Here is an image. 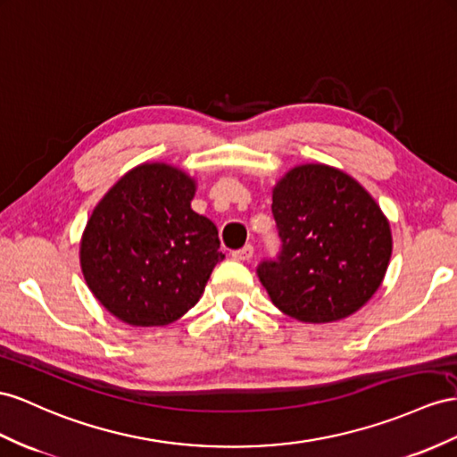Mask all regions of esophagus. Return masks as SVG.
<instances>
[{"label": "esophagus", "mask_w": 457, "mask_h": 457, "mask_svg": "<svg viewBox=\"0 0 457 457\" xmlns=\"http://www.w3.org/2000/svg\"><path fill=\"white\" fill-rule=\"evenodd\" d=\"M253 253H254L253 245H245V247H241V249H237V251H233V253H231V256H233V259H236V261L247 262V261H251V259H253Z\"/></svg>", "instance_id": "obj_1"}]
</instances>
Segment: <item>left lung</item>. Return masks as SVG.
Instances as JSON below:
<instances>
[{
	"label": "left lung",
	"mask_w": 457,
	"mask_h": 457,
	"mask_svg": "<svg viewBox=\"0 0 457 457\" xmlns=\"http://www.w3.org/2000/svg\"><path fill=\"white\" fill-rule=\"evenodd\" d=\"M272 214L282 249L256 274L287 317L340 320L380 287L392 256L390 224L351 175L324 163L289 170L272 191Z\"/></svg>",
	"instance_id": "left-lung-1"
}]
</instances>
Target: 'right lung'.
<instances>
[{"label": "right lung", "instance_id": "right-lung-1", "mask_svg": "<svg viewBox=\"0 0 457 457\" xmlns=\"http://www.w3.org/2000/svg\"><path fill=\"white\" fill-rule=\"evenodd\" d=\"M196 183L168 163L127 171L92 210L80 268L100 305L131 326H166L196 305L224 261L218 228L196 214Z\"/></svg>", "mask_w": 457, "mask_h": 457}]
</instances>
